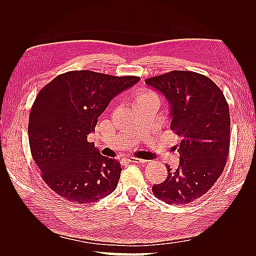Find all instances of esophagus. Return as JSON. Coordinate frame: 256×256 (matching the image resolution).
Here are the masks:
<instances>
[{"label": "esophagus", "mask_w": 256, "mask_h": 256, "mask_svg": "<svg viewBox=\"0 0 256 256\" xmlns=\"http://www.w3.org/2000/svg\"><path fill=\"white\" fill-rule=\"evenodd\" d=\"M129 162H134V164H145V160L140 159V158H136V157H129L127 159Z\"/></svg>", "instance_id": "esophagus-1"}]
</instances>
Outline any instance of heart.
<instances>
[{"label":"heart","mask_w":256,"mask_h":256,"mask_svg":"<svg viewBox=\"0 0 256 256\" xmlns=\"http://www.w3.org/2000/svg\"><path fill=\"white\" fill-rule=\"evenodd\" d=\"M152 98H158L154 92H152L150 90H142L136 96L134 104H138L146 102V100H150V99H152Z\"/></svg>","instance_id":"heart-1"}]
</instances>
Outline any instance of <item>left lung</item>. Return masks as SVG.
I'll list each match as a JSON object with an SVG mask.
<instances>
[{
	"label": "left lung",
	"mask_w": 256,
	"mask_h": 256,
	"mask_svg": "<svg viewBox=\"0 0 256 256\" xmlns=\"http://www.w3.org/2000/svg\"><path fill=\"white\" fill-rule=\"evenodd\" d=\"M164 94L170 106L171 130L180 166L168 168L166 180L152 186L154 196L172 205L194 202L221 176L230 150V118L222 90L206 76L173 70L145 80Z\"/></svg>",
	"instance_id": "8db88e82"
}]
</instances>
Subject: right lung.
Returning a JSON list of instances; mask_svg holds the SVG:
<instances>
[{
	"label": "right lung",
	"instance_id": "obj_1",
	"mask_svg": "<svg viewBox=\"0 0 256 256\" xmlns=\"http://www.w3.org/2000/svg\"><path fill=\"white\" fill-rule=\"evenodd\" d=\"M138 80L74 70L58 74L38 92L28 118L30 148L44 182L58 196L86 204L115 190L120 164L100 154L88 136L111 100Z\"/></svg>",
	"mask_w": 256,
	"mask_h": 256
}]
</instances>
